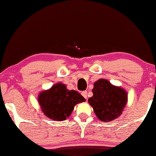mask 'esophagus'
Returning <instances> with one entry per match:
<instances>
[{"mask_svg": "<svg viewBox=\"0 0 156 156\" xmlns=\"http://www.w3.org/2000/svg\"><path fill=\"white\" fill-rule=\"evenodd\" d=\"M82 96L86 99V100H87V91H84V92H82Z\"/></svg>", "mask_w": 156, "mask_h": 156, "instance_id": "esophagus-1", "label": "esophagus"}]
</instances>
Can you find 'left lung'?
I'll return each instance as SVG.
<instances>
[{"label": "left lung", "instance_id": "obj_1", "mask_svg": "<svg viewBox=\"0 0 156 156\" xmlns=\"http://www.w3.org/2000/svg\"><path fill=\"white\" fill-rule=\"evenodd\" d=\"M92 92L93 96L89 98L88 102L99 120L109 122L122 114L127 102V92L124 89L100 79L94 82Z\"/></svg>", "mask_w": 156, "mask_h": 156}]
</instances>
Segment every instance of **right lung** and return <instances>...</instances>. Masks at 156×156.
Masks as SVG:
<instances>
[{
    "label": "right lung",
    "instance_id": "right-lung-1",
    "mask_svg": "<svg viewBox=\"0 0 156 156\" xmlns=\"http://www.w3.org/2000/svg\"><path fill=\"white\" fill-rule=\"evenodd\" d=\"M38 101L46 117L62 121L69 118L74 106L84 102L85 99L75 90H68L65 84L59 82L40 93Z\"/></svg>",
    "mask_w": 156,
    "mask_h": 156
}]
</instances>
